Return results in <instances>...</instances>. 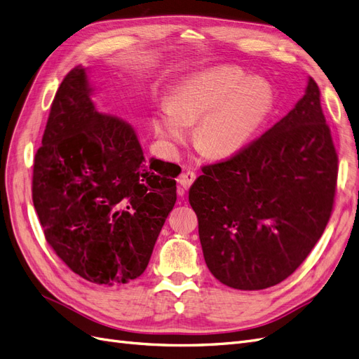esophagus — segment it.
Returning <instances> with one entry per match:
<instances>
[{
    "label": "esophagus",
    "instance_id": "obj_1",
    "mask_svg": "<svg viewBox=\"0 0 359 359\" xmlns=\"http://www.w3.org/2000/svg\"><path fill=\"white\" fill-rule=\"evenodd\" d=\"M194 180H196V173H194V172H184V173H181V175H180V178H178V184H180V191L181 193H184V191H186L190 186H191V184L194 182Z\"/></svg>",
    "mask_w": 359,
    "mask_h": 359
}]
</instances>
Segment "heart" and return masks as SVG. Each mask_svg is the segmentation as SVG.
<instances>
[{"label": "heart", "mask_w": 359, "mask_h": 359, "mask_svg": "<svg viewBox=\"0 0 359 359\" xmlns=\"http://www.w3.org/2000/svg\"><path fill=\"white\" fill-rule=\"evenodd\" d=\"M274 106L268 82L248 79L235 67H219L193 76L163 103L156 121L158 133L180 142L187 124L203 118L194 144L206 157L223 158L244 148L266 121Z\"/></svg>", "instance_id": "1"}]
</instances>
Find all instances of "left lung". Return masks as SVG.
<instances>
[{"label": "left lung", "mask_w": 359, "mask_h": 359, "mask_svg": "<svg viewBox=\"0 0 359 359\" xmlns=\"http://www.w3.org/2000/svg\"><path fill=\"white\" fill-rule=\"evenodd\" d=\"M189 191L211 274L240 290L286 280L332 212L339 157L313 78L295 107L227 160L206 165Z\"/></svg>", "instance_id": "1"}]
</instances>
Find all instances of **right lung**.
Returning a JSON list of instances; mask_svg holds the SVG:
<instances>
[{"label":"right lung","mask_w":359,"mask_h":359,"mask_svg":"<svg viewBox=\"0 0 359 359\" xmlns=\"http://www.w3.org/2000/svg\"><path fill=\"white\" fill-rule=\"evenodd\" d=\"M76 66L52 102L32 169V202L48 244L74 274L123 285L144 273L177 202L181 168L145 161L133 127L91 102Z\"/></svg>","instance_id":"right-lung-1"}]
</instances>
